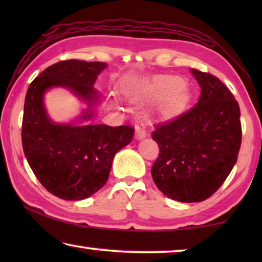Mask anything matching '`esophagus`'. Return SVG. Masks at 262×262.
Returning a JSON list of instances; mask_svg holds the SVG:
<instances>
[{
	"label": "esophagus",
	"mask_w": 262,
	"mask_h": 262,
	"mask_svg": "<svg viewBox=\"0 0 262 262\" xmlns=\"http://www.w3.org/2000/svg\"><path fill=\"white\" fill-rule=\"evenodd\" d=\"M135 133H136V139H139V140L144 139V137L147 136V132H145V129H144L143 123H140V125L135 126Z\"/></svg>",
	"instance_id": "obj_1"
}]
</instances>
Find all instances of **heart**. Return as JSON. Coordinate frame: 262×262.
<instances>
[{
    "label": "heart",
    "instance_id": "1",
    "mask_svg": "<svg viewBox=\"0 0 262 262\" xmlns=\"http://www.w3.org/2000/svg\"><path fill=\"white\" fill-rule=\"evenodd\" d=\"M133 96L137 100H157L164 98L161 105L164 114L179 112L188 101L184 81L174 76H157L137 84Z\"/></svg>",
    "mask_w": 262,
    "mask_h": 262
}]
</instances>
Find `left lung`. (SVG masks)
<instances>
[{
    "mask_svg": "<svg viewBox=\"0 0 262 262\" xmlns=\"http://www.w3.org/2000/svg\"><path fill=\"white\" fill-rule=\"evenodd\" d=\"M201 86L196 105L155 125L159 154L151 167L167 198L200 202L219 189L237 162L242 144L241 110L231 91L214 75L192 69Z\"/></svg>",
    "mask_w": 262,
    "mask_h": 262,
    "instance_id": "left-lung-1",
    "label": "left lung"
}]
</instances>
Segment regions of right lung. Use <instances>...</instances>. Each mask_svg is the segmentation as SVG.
<instances>
[{
  "label": "right lung",
  "mask_w": 262,
  "mask_h": 262,
  "mask_svg": "<svg viewBox=\"0 0 262 262\" xmlns=\"http://www.w3.org/2000/svg\"><path fill=\"white\" fill-rule=\"evenodd\" d=\"M106 66L104 62L60 61L35 77L26 92L21 125L24 155L43 187L63 200H83L103 187L114 155L130 143L134 128L54 123L46 113L43 94L53 86L70 89L88 103L89 110L82 115V120H88L99 98L94 84Z\"/></svg>",
  "instance_id": "right-lung-1"
}]
</instances>
